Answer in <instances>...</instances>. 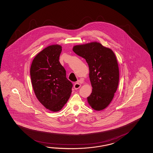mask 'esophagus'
I'll list each match as a JSON object with an SVG mask.
<instances>
[{
	"mask_svg": "<svg viewBox=\"0 0 153 153\" xmlns=\"http://www.w3.org/2000/svg\"><path fill=\"white\" fill-rule=\"evenodd\" d=\"M80 86H81V85H80V84L78 83V82L75 83V84L74 85V88H75V90L78 89L79 88H80Z\"/></svg>",
	"mask_w": 153,
	"mask_h": 153,
	"instance_id": "esophagus-1",
	"label": "esophagus"
}]
</instances>
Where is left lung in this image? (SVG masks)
<instances>
[{
	"instance_id": "obj_1",
	"label": "left lung",
	"mask_w": 153,
	"mask_h": 153,
	"mask_svg": "<svg viewBox=\"0 0 153 153\" xmlns=\"http://www.w3.org/2000/svg\"><path fill=\"white\" fill-rule=\"evenodd\" d=\"M73 50L85 59L92 87L88 102L93 109L101 111L109 105L117 89L120 72L115 54L97 42L74 46Z\"/></svg>"
}]
</instances>
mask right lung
<instances>
[{"label":"right lung","instance_id":"obj_1","mask_svg":"<svg viewBox=\"0 0 153 153\" xmlns=\"http://www.w3.org/2000/svg\"><path fill=\"white\" fill-rule=\"evenodd\" d=\"M62 46L50 45L38 53L30 67V76L36 98L45 108L58 112L67 102L73 84L66 77L59 62Z\"/></svg>","mask_w":153,"mask_h":153}]
</instances>
